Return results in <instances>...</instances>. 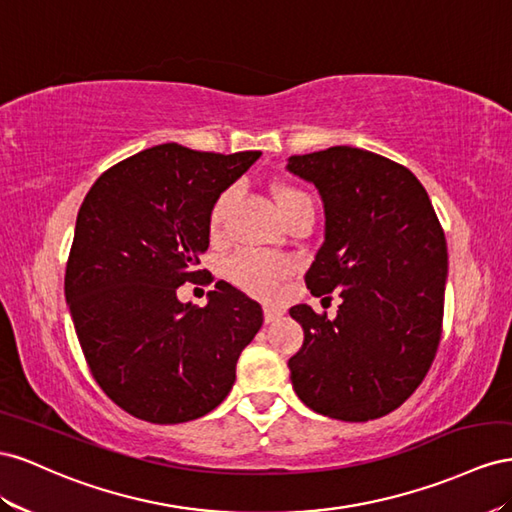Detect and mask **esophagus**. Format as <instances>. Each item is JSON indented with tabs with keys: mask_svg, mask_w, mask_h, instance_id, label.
<instances>
[{
	"mask_svg": "<svg viewBox=\"0 0 512 512\" xmlns=\"http://www.w3.org/2000/svg\"><path fill=\"white\" fill-rule=\"evenodd\" d=\"M283 317V309H279V306H264V319L266 324H272V321L281 319Z\"/></svg>",
	"mask_w": 512,
	"mask_h": 512,
	"instance_id": "esophagus-1",
	"label": "esophagus"
}]
</instances>
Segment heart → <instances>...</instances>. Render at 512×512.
I'll list each match as a JSON object with an SVG mask.
<instances>
[{"mask_svg": "<svg viewBox=\"0 0 512 512\" xmlns=\"http://www.w3.org/2000/svg\"><path fill=\"white\" fill-rule=\"evenodd\" d=\"M233 199V188H227L221 195L216 197L214 206L210 210V229L218 231L223 227L225 214L229 203ZM274 199L279 203V210L285 216L296 203L309 199V195L302 193L300 188L294 186H276L274 188ZM289 274V264L283 259L259 255V253H242L231 259L229 264V276L231 281L244 291L259 298H270L276 294L281 281Z\"/></svg>", "mask_w": 512, "mask_h": 512, "instance_id": "obj_1", "label": "heart"}]
</instances>
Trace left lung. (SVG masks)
Segmentation results:
<instances>
[{
  "label": "left lung",
  "mask_w": 512,
  "mask_h": 512,
  "mask_svg": "<svg viewBox=\"0 0 512 512\" xmlns=\"http://www.w3.org/2000/svg\"><path fill=\"white\" fill-rule=\"evenodd\" d=\"M315 184L324 244L306 272L313 296L341 291L337 317L289 309L304 343L287 367L298 399L345 422L386 416L425 379L442 337L446 238L416 175L349 145L289 156Z\"/></svg>",
  "instance_id": "8db88e82"
}]
</instances>
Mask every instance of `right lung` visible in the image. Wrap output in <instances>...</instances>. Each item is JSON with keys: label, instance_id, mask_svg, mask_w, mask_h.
Returning a JSON list of instances; mask_svg holds the SVG:
<instances>
[{"label": "right lung", "instance_id": "1", "mask_svg": "<svg viewBox=\"0 0 512 512\" xmlns=\"http://www.w3.org/2000/svg\"><path fill=\"white\" fill-rule=\"evenodd\" d=\"M261 152L214 154L154 145L105 171L77 214L66 266L72 324L107 397L156 425L206 416L236 382L261 306L218 281L199 309L178 289L210 246L216 197Z\"/></svg>", "mask_w": 512, "mask_h": 512}]
</instances>
